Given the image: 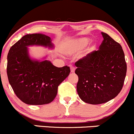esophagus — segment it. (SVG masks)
<instances>
[{"mask_svg": "<svg viewBox=\"0 0 134 134\" xmlns=\"http://www.w3.org/2000/svg\"><path fill=\"white\" fill-rule=\"evenodd\" d=\"M75 68L72 66H71V72H75Z\"/></svg>", "mask_w": 134, "mask_h": 134, "instance_id": "1", "label": "esophagus"}]
</instances>
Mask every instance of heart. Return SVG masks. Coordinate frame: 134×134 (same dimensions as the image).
I'll return each instance as SVG.
<instances>
[{
    "instance_id": "obj_1",
    "label": "heart",
    "mask_w": 134,
    "mask_h": 134,
    "mask_svg": "<svg viewBox=\"0 0 134 134\" xmlns=\"http://www.w3.org/2000/svg\"><path fill=\"white\" fill-rule=\"evenodd\" d=\"M90 43V39L88 37H80V38L76 39L72 41L67 43L65 45L64 51L66 53L69 54L78 53L84 49L89 43ZM87 53H84L81 56V58H83L86 56Z\"/></svg>"
}]
</instances>
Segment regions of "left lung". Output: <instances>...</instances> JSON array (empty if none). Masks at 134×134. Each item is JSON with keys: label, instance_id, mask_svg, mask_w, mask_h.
<instances>
[{"label": "left lung", "instance_id": "obj_1", "mask_svg": "<svg viewBox=\"0 0 134 134\" xmlns=\"http://www.w3.org/2000/svg\"><path fill=\"white\" fill-rule=\"evenodd\" d=\"M98 51L90 52L75 63L80 98L86 103L100 104L118 95L126 74L125 54L119 43L102 32Z\"/></svg>", "mask_w": 134, "mask_h": 134}]
</instances>
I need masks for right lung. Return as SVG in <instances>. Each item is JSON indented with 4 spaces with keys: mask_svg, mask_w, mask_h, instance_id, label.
Segmentation results:
<instances>
[{
    "mask_svg": "<svg viewBox=\"0 0 134 134\" xmlns=\"http://www.w3.org/2000/svg\"><path fill=\"white\" fill-rule=\"evenodd\" d=\"M41 46L53 48L52 40L41 34L24 36L15 43L8 54L7 75L17 97L30 105L52 102L58 86L70 74L67 66L57 67L49 60L31 58L28 47Z\"/></svg>",
    "mask_w": 134,
    "mask_h": 134,
    "instance_id": "add662e5",
    "label": "right lung"
}]
</instances>
